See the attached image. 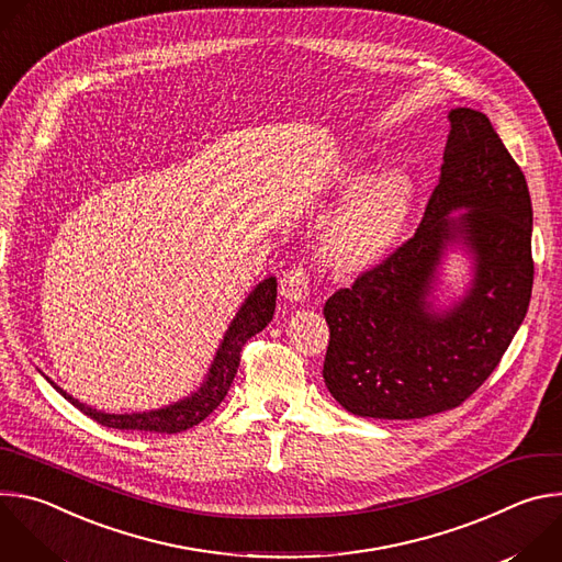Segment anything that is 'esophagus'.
<instances>
[{
	"mask_svg": "<svg viewBox=\"0 0 562 562\" xmlns=\"http://www.w3.org/2000/svg\"><path fill=\"white\" fill-rule=\"evenodd\" d=\"M280 293L291 302H302L308 295V273L302 265H293L280 278Z\"/></svg>",
	"mask_w": 562,
	"mask_h": 562,
	"instance_id": "1",
	"label": "esophagus"
}]
</instances>
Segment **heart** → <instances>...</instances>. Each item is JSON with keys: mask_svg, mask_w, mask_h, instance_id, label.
Wrapping results in <instances>:
<instances>
[{"mask_svg": "<svg viewBox=\"0 0 562 562\" xmlns=\"http://www.w3.org/2000/svg\"><path fill=\"white\" fill-rule=\"evenodd\" d=\"M412 202L409 178L384 171L369 180L331 220L325 254L340 269H360L378 260L405 224Z\"/></svg>", "mask_w": 562, "mask_h": 562, "instance_id": "obj_1", "label": "heart"}]
</instances>
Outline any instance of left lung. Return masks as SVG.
<instances>
[{
    "label": "left lung",
    "instance_id": "1",
    "mask_svg": "<svg viewBox=\"0 0 562 562\" xmlns=\"http://www.w3.org/2000/svg\"><path fill=\"white\" fill-rule=\"evenodd\" d=\"M438 184L416 233L325 304V382L338 403L364 418L414 420L460 407L512 345L533 284L531 198L516 159L490 117L449 113ZM464 205L458 220L448 211ZM462 236L476 278L451 313L426 311L435 265Z\"/></svg>",
    "mask_w": 562,
    "mask_h": 562
}]
</instances>
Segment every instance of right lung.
Wrapping results in <instances>:
<instances>
[{"mask_svg":"<svg viewBox=\"0 0 562 562\" xmlns=\"http://www.w3.org/2000/svg\"><path fill=\"white\" fill-rule=\"evenodd\" d=\"M276 297H278V282L276 278H267L256 286V291L247 297V302L239 308L235 319L231 323L222 347L213 360V367L209 371V380L200 386L198 393L191 397L182 400L178 405H171L167 409H157L148 414H102L95 412L82 403H77L75 397H70L66 391L50 384L68 400L72 407H77L82 414L91 416L95 423L111 427V429H122V431H153V434H180L187 431L195 425H200L206 416H211L224 395L231 389V382L237 373L239 367V356H243V347L247 345L249 338L260 334L273 317L276 311Z\"/></svg>","mask_w":562,"mask_h":562,"instance_id":"add662e5","label":"right lung"}]
</instances>
